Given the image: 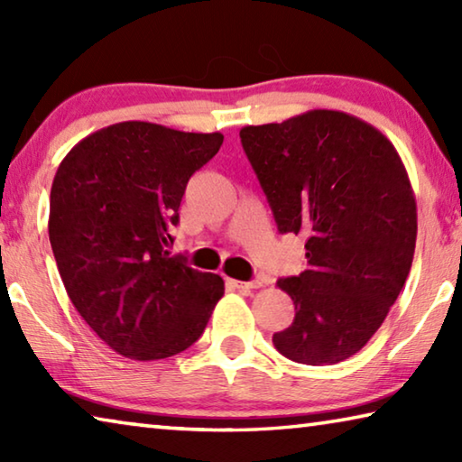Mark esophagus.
<instances>
[{"mask_svg": "<svg viewBox=\"0 0 462 462\" xmlns=\"http://www.w3.org/2000/svg\"><path fill=\"white\" fill-rule=\"evenodd\" d=\"M232 285L236 287L238 291L250 293V291H254V289L261 287V281H232Z\"/></svg>", "mask_w": 462, "mask_h": 462, "instance_id": "1", "label": "esophagus"}]
</instances>
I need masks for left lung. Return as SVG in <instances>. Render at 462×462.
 <instances>
[{"mask_svg": "<svg viewBox=\"0 0 462 462\" xmlns=\"http://www.w3.org/2000/svg\"><path fill=\"white\" fill-rule=\"evenodd\" d=\"M240 140L279 232L306 238L308 269L277 281L295 318L273 344L301 365L346 361L410 275L418 209L408 171L383 132L336 109L245 126Z\"/></svg>", "mask_w": 462, "mask_h": 462, "instance_id": "1", "label": "left lung"}]
</instances>
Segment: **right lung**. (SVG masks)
I'll return each instance as SVG.
<instances>
[{
	"label": "right lung",
	"mask_w": 462,
	"mask_h": 462,
	"mask_svg": "<svg viewBox=\"0 0 462 462\" xmlns=\"http://www.w3.org/2000/svg\"><path fill=\"white\" fill-rule=\"evenodd\" d=\"M199 134L120 122L77 143L54 175L49 238L75 310L116 353L156 361L206 330L224 281L171 256L187 181L220 151Z\"/></svg>",
	"instance_id": "add662e5"
}]
</instances>
